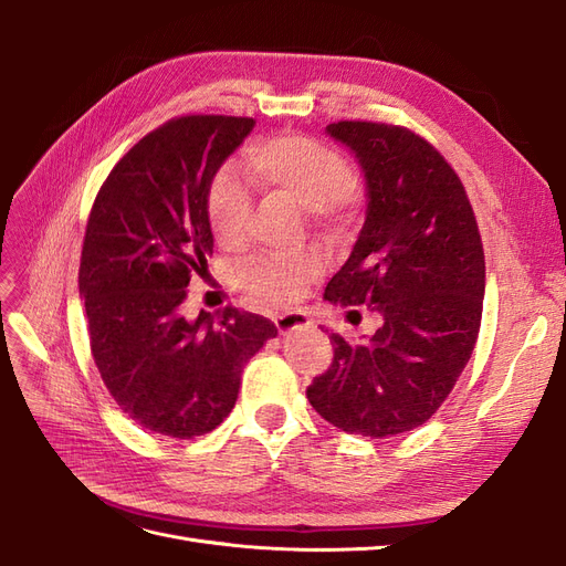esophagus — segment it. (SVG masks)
<instances>
[{
  "label": "esophagus",
  "mask_w": 566,
  "mask_h": 566,
  "mask_svg": "<svg viewBox=\"0 0 566 566\" xmlns=\"http://www.w3.org/2000/svg\"><path fill=\"white\" fill-rule=\"evenodd\" d=\"M273 321H276V328H279L281 335H287L293 331H302V328H312V318L306 316V312H285Z\"/></svg>",
  "instance_id": "esophagus-1"
}]
</instances>
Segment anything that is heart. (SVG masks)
Segmentation results:
<instances>
[{
  "instance_id": "obj_1",
  "label": "heart",
  "mask_w": 566,
  "mask_h": 566,
  "mask_svg": "<svg viewBox=\"0 0 566 566\" xmlns=\"http://www.w3.org/2000/svg\"><path fill=\"white\" fill-rule=\"evenodd\" d=\"M245 167L256 188L290 198L321 224L339 219L356 200L347 158L312 136L281 134L254 142L245 148ZM205 210L217 241L235 245L245 235L252 196L233 175L221 172L210 184ZM323 266V254L314 248L290 254H252L233 269V285L256 304L285 306L306 293Z\"/></svg>"
}]
</instances>
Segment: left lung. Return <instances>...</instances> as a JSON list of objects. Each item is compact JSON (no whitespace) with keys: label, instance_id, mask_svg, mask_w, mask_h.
<instances>
[{"label":"left lung","instance_id":"8db88e82","mask_svg":"<svg viewBox=\"0 0 566 566\" xmlns=\"http://www.w3.org/2000/svg\"><path fill=\"white\" fill-rule=\"evenodd\" d=\"M328 134L361 163L368 210L323 297L368 306L382 325L366 345L331 333L333 361L306 399L342 432L382 439L430 420L468 366L482 325L484 245L465 186L420 134L368 119H339Z\"/></svg>","mask_w":566,"mask_h":566}]
</instances>
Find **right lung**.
Wrapping results in <instances>:
<instances>
[{"label": "right lung", "instance_id": "right-lung-1", "mask_svg": "<svg viewBox=\"0 0 566 566\" xmlns=\"http://www.w3.org/2000/svg\"><path fill=\"white\" fill-rule=\"evenodd\" d=\"M252 127L235 115L167 119L117 160L92 205L77 281L92 356L123 413L156 434L212 432L248 358L279 333L235 306L193 323L179 312L214 245L212 177Z\"/></svg>", "mask_w": 566, "mask_h": 566}]
</instances>
